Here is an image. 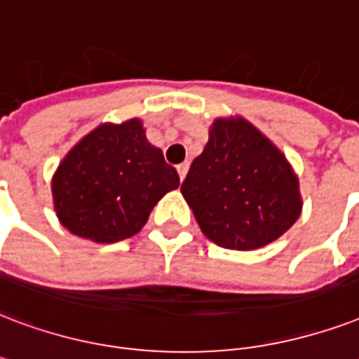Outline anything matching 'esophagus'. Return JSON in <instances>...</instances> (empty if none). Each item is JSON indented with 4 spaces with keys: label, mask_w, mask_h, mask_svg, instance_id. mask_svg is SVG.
I'll return each instance as SVG.
<instances>
[{
    "label": "esophagus",
    "mask_w": 359,
    "mask_h": 359,
    "mask_svg": "<svg viewBox=\"0 0 359 359\" xmlns=\"http://www.w3.org/2000/svg\"><path fill=\"white\" fill-rule=\"evenodd\" d=\"M177 171H179L180 180H184L186 173H188V163H180V165H177Z\"/></svg>",
    "instance_id": "esophagus-1"
}]
</instances>
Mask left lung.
Masks as SVG:
<instances>
[{"mask_svg": "<svg viewBox=\"0 0 359 359\" xmlns=\"http://www.w3.org/2000/svg\"><path fill=\"white\" fill-rule=\"evenodd\" d=\"M199 228L231 250L277 241L299 218V180L286 156L245 118H216L180 186Z\"/></svg>", "mask_w": 359, "mask_h": 359, "instance_id": "1", "label": "left lung"}]
</instances>
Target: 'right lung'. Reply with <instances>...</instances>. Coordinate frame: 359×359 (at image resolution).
Masks as SVG:
<instances>
[{
  "label": "right lung",
  "mask_w": 359,
  "mask_h": 359,
  "mask_svg": "<svg viewBox=\"0 0 359 359\" xmlns=\"http://www.w3.org/2000/svg\"><path fill=\"white\" fill-rule=\"evenodd\" d=\"M179 184L177 169L147 141L141 120L131 118L82 137L52 177V198L71 233L116 243L139 233L154 205Z\"/></svg>",
  "instance_id": "1"
}]
</instances>
